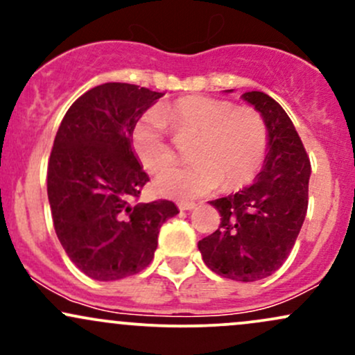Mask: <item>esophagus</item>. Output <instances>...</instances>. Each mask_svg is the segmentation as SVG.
I'll list each match as a JSON object with an SVG mask.
<instances>
[{
	"mask_svg": "<svg viewBox=\"0 0 355 355\" xmlns=\"http://www.w3.org/2000/svg\"><path fill=\"white\" fill-rule=\"evenodd\" d=\"M195 203L193 202H178V209H180L182 211L183 210H193L195 209Z\"/></svg>",
	"mask_w": 355,
	"mask_h": 355,
	"instance_id": "esophagus-1",
	"label": "esophagus"
}]
</instances>
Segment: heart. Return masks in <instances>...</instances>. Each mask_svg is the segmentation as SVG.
<instances>
[{
	"label": "heart",
	"mask_w": 355,
	"mask_h": 355,
	"mask_svg": "<svg viewBox=\"0 0 355 355\" xmlns=\"http://www.w3.org/2000/svg\"><path fill=\"white\" fill-rule=\"evenodd\" d=\"M166 119L175 135L193 138L189 166H172L155 180L158 193L178 200H191L223 189L245 185L262 166L267 152V126L248 107L235 108L230 101L210 96H185L164 108L150 110L137 121L132 133L133 148L150 172L172 162L166 138Z\"/></svg>",
	"instance_id": "b5f03b06"
}]
</instances>
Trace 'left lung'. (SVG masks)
Listing matches in <instances>:
<instances>
[{
  "label": "left lung",
  "instance_id": "1",
  "mask_svg": "<svg viewBox=\"0 0 355 355\" xmlns=\"http://www.w3.org/2000/svg\"><path fill=\"white\" fill-rule=\"evenodd\" d=\"M242 100L267 126L266 160L250 185L210 202L222 220L198 242V250L215 274L254 282L279 270L294 247L307 214L311 162L294 123L274 98L247 92Z\"/></svg>",
  "mask_w": 355,
  "mask_h": 355
}]
</instances>
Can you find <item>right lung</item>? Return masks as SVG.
I'll return each instance as SVG.
<instances>
[{
	"instance_id": "add662e5",
	"label": "right lung",
	"mask_w": 355,
	"mask_h": 355,
	"mask_svg": "<svg viewBox=\"0 0 355 355\" xmlns=\"http://www.w3.org/2000/svg\"><path fill=\"white\" fill-rule=\"evenodd\" d=\"M165 93L128 83L88 89L68 108L48 162L53 225L85 275L118 280L152 262L170 200L135 203L150 180L132 146L137 121Z\"/></svg>"
}]
</instances>
